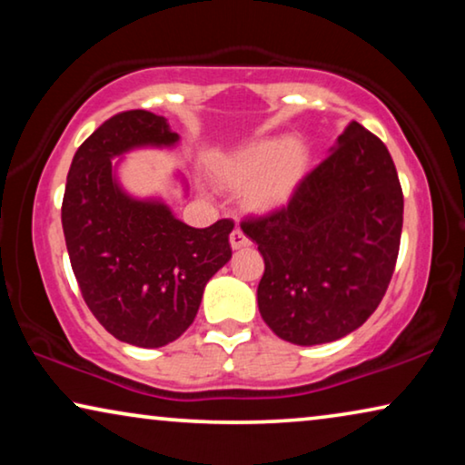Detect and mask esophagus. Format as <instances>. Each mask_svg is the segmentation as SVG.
Wrapping results in <instances>:
<instances>
[{
	"label": "esophagus",
	"mask_w": 465,
	"mask_h": 465,
	"mask_svg": "<svg viewBox=\"0 0 465 465\" xmlns=\"http://www.w3.org/2000/svg\"><path fill=\"white\" fill-rule=\"evenodd\" d=\"M250 245V239L245 237V232L241 228H234L231 232V247L232 250H243V247Z\"/></svg>",
	"instance_id": "esophagus-1"
}]
</instances>
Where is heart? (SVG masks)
<instances>
[{"label":"heart","instance_id":"heart-1","mask_svg":"<svg viewBox=\"0 0 465 465\" xmlns=\"http://www.w3.org/2000/svg\"><path fill=\"white\" fill-rule=\"evenodd\" d=\"M309 167L311 152L301 139H262L228 156L218 177L232 193H247L245 203L253 213L269 215L294 201Z\"/></svg>","mask_w":465,"mask_h":465}]
</instances>
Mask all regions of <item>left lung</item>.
<instances>
[{
  "instance_id": "8db88e82",
  "label": "left lung",
  "mask_w": 465,
  "mask_h": 465,
  "mask_svg": "<svg viewBox=\"0 0 465 465\" xmlns=\"http://www.w3.org/2000/svg\"><path fill=\"white\" fill-rule=\"evenodd\" d=\"M402 213L385 143L349 123L288 207L241 224L264 258L258 309L266 326L302 347L358 330L391 282Z\"/></svg>"
}]
</instances>
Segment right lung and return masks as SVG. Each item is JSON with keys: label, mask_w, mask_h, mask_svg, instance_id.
Masks as SVG:
<instances>
[{"label": "right lung", "mask_w": 465, "mask_h": 465, "mask_svg": "<svg viewBox=\"0 0 465 465\" xmlns=\"http://www.w3.org/2000/svg\"><path fill=\"white\" fill-rule=\"evenodd\" d=\"M167 118L145 110L105 120L75 152L61 222L74 275L93 315L112 336L156 349L186 332L209 279L232 256L234 224L193 228L161 196H133L118 180L123 156L175 148ZM114 157L121 161L112 163ZM186 193V182L175 173Z\"/></svg>", "instance_id": "right-lung-1"}]
</instances>
